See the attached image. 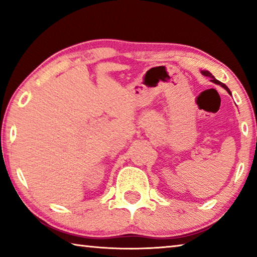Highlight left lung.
I'll list each match as a JSON object with an SVG mask.
<instances>
[{
    "label": "left lung",
    "instance_id": "8db88e82",
    "mask_svg": "<svg viewBox=\"0 0 257 257\" xmlns=\"http://www.w3.org/2000/svg\"><path fill=\"white\" fill-rule=\"evenodd\" d=\"M202 75L206 76V77H210V78H211V81H212V82H214V84H217V85H220L221 87H223V88H224L225 90H227V92H228L230 95H231V92H230V89L228 88V87L225 86V85L223 84V82H221V81H219V80H217V79H215L214 76H213L210 71H207V70H203V71H202Z\"/></svg>",
    "mask_w": 257,
    "mask_h": 257
}]
</instances>
